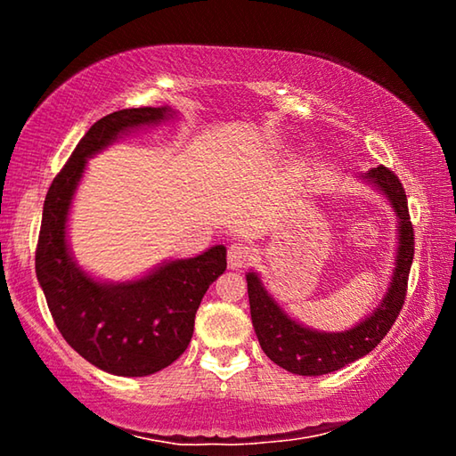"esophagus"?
<instances>
[{
  "mask_svg": "<svg viewBox=\"0 0 456 456\" xmlns=\"http://www.w3.org/2000/svg\"><path fill=\"white\" fill-rule=\"evenodd\" d=\"M256 259V249L247 243H233L227 251V261L231 267H245Z\"/></svg>",
  "mask_w": 456,
  "mask_h": 456,
  "instance_id": "esophagus-1",
  "label": "esophagus"
}]
</instances>
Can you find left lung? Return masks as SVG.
Segmentation results:
<instances>
[{
	"mask_svg": "<svg viewBox=\"0 0 456 456\" xmlns=\"http://www.w3.org/2000/svg\"><path fill=\"white\" fill-rule=\"evenodd\" d=\"M382 191L398 217V253L390 288L376 310L358 326L346 331H318L291 320L283 307L269 296L256 272L247 273L251 322L261 350L277 366L299 376H322L336 372L372 352L388 334L404 305L408 273L414 257V229L408 215V200L403 183L384 165L362 175Z\"/></svg>",
	"mask_w": 456,
	"mask_h": 456,
	"instance_id": "left-lung-1",
	"label": "left lung"
}]
</instances>
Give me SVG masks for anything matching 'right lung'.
Returning <instances> with one entry per match:
<instances>
[{"label":"right lung","instance_id":"obj_1","mask_svg":"<svg viewBox=\"0 0 456 456\" xmlns=\"http://www.w3.org/2000/svg\"><path fill=\"white\" fill-rule=\"evenodd\" d=\"M173 114L168 106L125 108L94 122L44 200L36 275L52 318L84 360L117 376H149L171 366L191 342L200 299L227 269V249L215 245L197 257L167 261L141 280L106 283L82 272L68 245V213L86 160L128 130Z\"/></svg>","mask_w":456,"mask_h":456}]
</instances>
